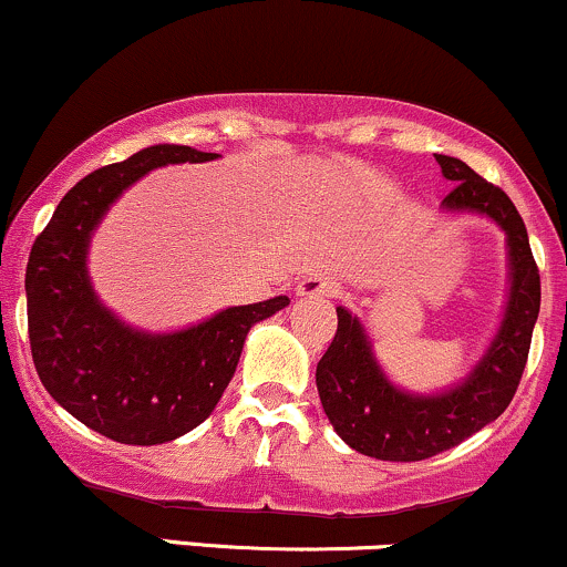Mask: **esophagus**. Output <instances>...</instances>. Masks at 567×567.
<instances>
[{
	"label": "esophagus",
	"mask_w": 567,
	"mask_h": 567,
	"mask_svg": "<svg viewBox=\"0 0 567 567\" xmlns=\"http://www.w3.org/2000/svg\"><path fill=\"white\" fill-rule=\"evenodd\" d=\"M296 292H298V296H309V298L336 296V292H338V282H336V277L322 275V271H320V275L303 277L301 282H298Z\"/></svg>",
	"instance_id": "esophagus-1"
}]
</instances>
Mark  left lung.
I'll list each match as a JSON object with an SVG mask.
<instances>
[{
    "instance_id": "8db88e82",
    "label": "left lung",
    "mask_w": 567,
    "mask_h": 567,
    "mask_svg": "<svg viewBox=\"0 0 567 567\" xmlns=\"http://www.w3.org/2000/svg\"><path fill=\"white\" fill-rule=\"evenodd\" d=\"M453 192L442 210L480 213L506 231L509 301L504 322L483 360L464 381L442 394H410L383 375L370 338L357 317L338 306L333 343L317 362V392L338 437L357 453L381 461H424L472 437L509 408L542 306V277L533 261L528 229L517 207L466 162L434 154Z\"/></svg>"
}]
</instances>
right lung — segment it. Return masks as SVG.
<instances>
[{
  "instance_id": "add662e5",
  "label": "right lung",
  "mask_w": 567,
  "mask_h": 567,
  "mask_svg": "<svg viewBox=\"0 0 567 567\" xmlns=\"http://www.w3.org/2000/svg\"><path fill=\"white\" fill-rule=\"evenodd\" d=\"M213 157L159 143L101 167L61 199L31 247L25 306L39 381L76 421L122 445H159L199 426L229 386L247 330L290 303L277 296L178 333H146L97 301L87 247L112 202L154 167Z\"/></svg>"
}]
</instances>
